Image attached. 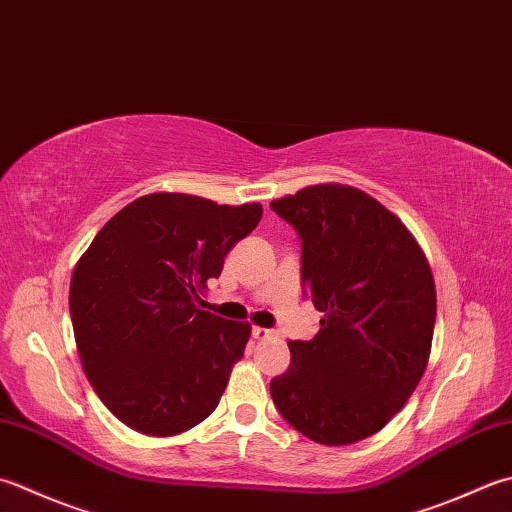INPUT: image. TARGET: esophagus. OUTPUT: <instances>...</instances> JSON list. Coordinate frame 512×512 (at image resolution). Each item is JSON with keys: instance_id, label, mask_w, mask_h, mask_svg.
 <instances>
[{"instance_id": "1", "label": "esophagus", "mask_w": 512, "mask_h": 512, "mask_svg": "<svg viewBox=\"0 0 512 512\" xmlns=\"http://www.w3.org/2000/svg\"><path fill=\"white\" fill-rule=\"evenodd\" d=\"M253 337L255 339H268V337H273V330L262 328V326H253Z\"/></svg>"}]
</instances>
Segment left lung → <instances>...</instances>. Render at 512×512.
I'll return each instance as SVG.
<instances>
[{
    "instance_id": "8db88e82",
    "label": "left lung",
    "mask_w": 512,
    "mask_h": 512,
    "mask_svg": "<svg viewBox=\"0 0 512 512\" xmlns=\"http://www.w3.org/2000/svg\"><path fill=\"white\" fill-rule=\"evenodd\" d=\"M302 242V286L324 317L288 342L270 382L286 422L326 446L382 430L413 395L433 342L437 295L408 228L362 190L319 184L270 202Z\"/></svg>"
}]
</instances>
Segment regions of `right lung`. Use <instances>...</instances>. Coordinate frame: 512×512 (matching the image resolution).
Listing matches in <instances>:
<instances>
[{
	"label": "right lung",
	"instance_id": "1",
	"mask_svg": "<svg viewBox=\"0 0 512 512\" xmlns=\"http://www.w3.org/2000/svg\"><path fill=\"white\" fill-rule=\"evenodd\" d=\"M262 206H219L153 193L95 235L70 279V319L84 373L119 422L170 437L213 413L244 357L250 324L197 304Z\"/></svg>",
	"mask_w": 512,
	"mask_h": 512
}]
</instances>
